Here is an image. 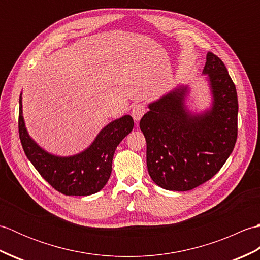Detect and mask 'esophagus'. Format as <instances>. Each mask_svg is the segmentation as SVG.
Here are the masks:
<instances>
[{"label": "esophagus", "instance_id": "esophagus-1", "mask_svg": "<svg viewBox=\"0 0 260 260\" xmlns=\"http://www.w3.org/2000/svg\"><path fill=\"white\" fill-rule=\"evenodd\" d=\"M145 112H146L145 105L135 104L134 106H133V108H132V116H133L134 120L139 121L143 117V115L145 114Z\"/></svg>", "mask_w": 260, "mask_h": 260}]
</instances>
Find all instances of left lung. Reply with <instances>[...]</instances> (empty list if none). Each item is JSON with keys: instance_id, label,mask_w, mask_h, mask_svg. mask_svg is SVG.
<instances>
[{"instance_id": "8db88e82", "label": "left lung", "mask_w": 260, "mask_h": 260, "mask_svg": "<svg viewBox=\"0 0 260 260\" xmlns=\"http://www.w3.org/2000/svg\"><path fill=\"white\" fill-rule=\"evenodd\" d=\"M212 106L193 114L185 106L187 86H180L148 105L140 127L146 140L147 171L165 190L189 191L219 172L238 134V98L222 60L207 53Z\"/></svg>"}]
</instances>
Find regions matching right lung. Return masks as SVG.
Listing matches in <instances>:
<instances>
[{"instance_id":"obj_1","label":"right lung","mask_w":260,"mask_h":260,"mask_svg":"<svg viewBox=\"0 0 260 260\" xmlns=\"http://www.w3.org/2000/svg\"><path fill=\"white\" fill-rule=\"evenodd\" d=\"M19 107V134L26 157L54 190L64 196H90L101 191L112 173L116 147L134 127L132 116L113 120L99 132L84 152L73 156H57L46 152L27 134L22 116V97Z\"/></svg>"}]
</instances>
